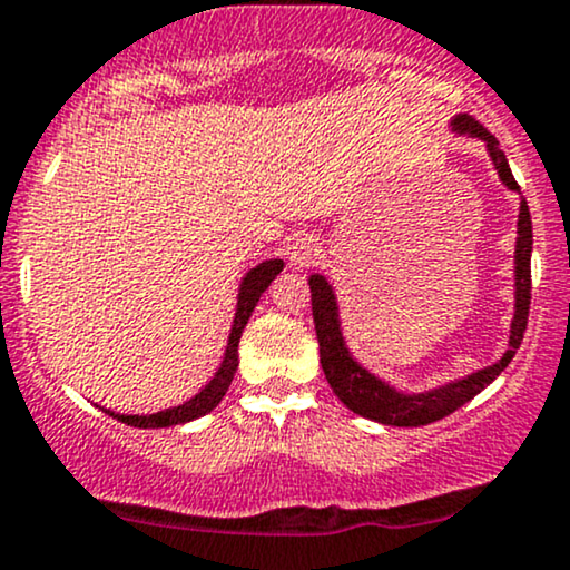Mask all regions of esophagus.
<instances>
[{"mask_svg": "<svg viewBox=\"0 0 570 570\" xmlns=\"http://www.w3.org/2000/svg\"><path fill=\"white\" fill-rule=\"evenodd\" d=\"M321 257V247L318 242L309 239V236H294L289 242V261L292 265H297V268H307V265H315Z\"/></svg>", "mask_w": 570, "mask_h": 570, "instance_id": "34e87169", "label": "esophagus"}]
</instances>
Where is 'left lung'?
<instances>
[{"instance_id":"1","label":"left lung","mask_w":570,"mask_h":570,"mask_svg":"<svg viewBox=\"0 0 570 570\" xmlns=\"http://www.w3.org/2000/svg\"><path fill=\"white\" fill-rule=\"evenodd\" d=\"M452 131L460 136H473L487 144L489 157H492L497 173H500L502 184L508 189L521 191L515 184L513 170H510L508 157L500 149V141L487 131L471 115H455L452 118ZM531 244H534V234H531V213L525 199H521V213H518V239H515V313L513 323H510V338L505 355L497 360L494 365H487L471 376L452 381L431 392L421 394H402L386 381L373 376L365 371L355 357L350 355L347 344L342 336V323H338V305L334 297V289L323 276H309V294H313V323L315 334H318L321 347V365L326 373L331 389L338 400L347 405L352 413L371 417V421L384 423V426H426L439 417L455 413L465 402H471L481 389H487L492 381L508 368L513 360L515 350L521 347L525 323H529V305H531Z\"/></svg>"}]
</instances>
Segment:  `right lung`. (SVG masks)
Segmentation results:
<instances>
[{
	"label": "right lung",
	"instance_id": "add662e5",
	"mask_svg": "<svg viewBox=\"0 0 570 570\" xmlns=\"http://www.w3.org/2000/svg\"><path fill=\"white\" fill-rule=\"evenodd\" d=\"M281 271H284V261H265L261 265H255V268H252L247 276L242 278L239 302H236V315H234L232 334H228L226 355H223L218 373H215L210 384L202 389L199 394H194V397L189 402H184V405L160 410V413H153V415H120V413H112V410L102 407L105 413L118 417L120 423H128V426H136V429H168V426L189 423V421H194V417H202V415L210 413V410L223 400V394L228 392L234 373H236V368H239V338H242L244 326H247L252 309H255L261 294L268 289L271 281L276 278Z\"/></svg>",
	"mask_w": 570,
	"mask_h": 570
}]
</instances>
